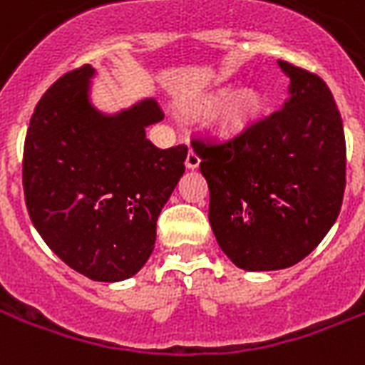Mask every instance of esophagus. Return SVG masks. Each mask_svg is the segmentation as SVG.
<instances>
[{
  "label": "esophagus",
  "instance_id": "esophagus-1",
  "mask_svg": "<svg viewBox=\"0 0 365 365\" xmlns=\"http://www.w3.org/2000/svg\"><path fill=\"white\" fill-rule=\"evenodd\" d=\"M199 164H201V158H199L193 150H190V153H187V158H185V166L190 170H195L199 168Z\"/></svg>",
  "mask_w": 365,
  "mask_h": 365
}]
</instances>
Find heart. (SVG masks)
I'll use <instances>...</instances> for the list:
<instances>
[{
    "instance_id": "1",
    "label": "heart",
    "mask_w": 365,
    "mask_h": 365,
    "mask_svg": "<svg viewBox=\"0 0 365 365\" xmlns=\"http://www.w3.org/2000/svg\"><path fill=\"white\" fill-rule=\"evenodd\" d=\"M220 106V129L226 135H240L255 123L263 114L265 96L255 86H244L234 93V86H222L215 93L199 100L197 108L203 112H212Z\"/></svg>"
}]
</instances>
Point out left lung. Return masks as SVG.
<instances>
[{
  "instance_id": "left-lung-1",
  "label": "left lung",
  "mask_w": 365,
  "mask_h": 365,
  "mask_svg": "<svg viewBox=\"0 0 365 365\" xmlns=\"http://www.w3.org/2000/svg\"><path fill=\"white\" fill-rule=\"evenodd\" d=\"M288 100L226 143L193 141L209 183V222L244 271H279L331 230L346 185L341 112L325 81L288 61Z\"/></svg>"
}]
</instances>
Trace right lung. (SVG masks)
I'll list each match as a JSON object with an SVG mask.
<instances>
[{
    "instance_id": "add662e5",
    "label": "right lung",
    "mask_w": 365,
    "mask_h": 365,
    "mask_svg": "<svg viewBox=\"0 0 365 365\" xmlns=\"http://www.w3.org/2000/svg\"><path fill=\"white\" fill-rule=\"evenodd\" d=\"M93 66L59 77L34 108L23 187L34 228L73 271L98 282L133 277L155 250L156 220L185 172L187 147L162 148L145 129L153 98L118 114L91 102Z\"/></svg>"
}]
</instances>
